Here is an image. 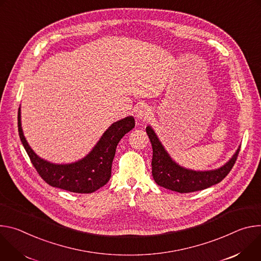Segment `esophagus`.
Returning a JSON list of instances; mask_svg holds the SVG:
<instances>
[{
	"mask_svg": "<svg viewBox=\"0 0 261 261\" xmlns=\"http://www.w3.org/2000/svg\"><path fill=\"white\" fill-rule=\"evenodd\" d=\"M151 115V110L147 107V106H140L138 107V109L136 110V118L139 121H144L150 117Z\"/></svg>",
	"mask_w": 261,
	"mask_h": 261,
	"instance_id": "1",
	"label": "esophagus"
}]
</instances>
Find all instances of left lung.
I'll use <instances>...</instances> for the list:
<instances>
[{
  "instance_id": "8db88e82",
  "label": "left lung",
  "mask_w": 261,
  "mask_h": 261,
  "mask_svg": "<svg viewBox=\"0 0 261 261\" xmlns=\"http://www.w3.org/2000/svg\"><path fill=\"white\" fill-rule=\"evenodd\" d=\"M146 133L150 139L153 151L151 166L154 181L160 187L178 193L201 191L219 184L232 169L240 152L239 147L232 158L218 169L195 171L181 167L172 160L150 125L146 127Z\"/></svg>"
}]
</instances>
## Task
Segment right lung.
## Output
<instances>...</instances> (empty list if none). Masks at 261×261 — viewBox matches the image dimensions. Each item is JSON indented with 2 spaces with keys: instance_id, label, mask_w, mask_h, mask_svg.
<instances>
[{
  "instance_id": "1",
  "label": "right lung",
  "mask_w": 261,
  "mask_h": 261,
  "mask_svg": "<svg viewBox=\"0 0 261 261\" xmlns=\"http://www.w3.org/2000/svg\"><path fill=\"white\" fill-rule=\"evenodd\" d=\"M17 118L22 146L41 178L54 188L81 194L93 193L110 180L116 147L122 137L135 127L133 116L116 121L103 133L92 150L82 160L70 164H55L38 156L29 145L21 128L20 108Z\"/></svg>"
}]
</instances>
